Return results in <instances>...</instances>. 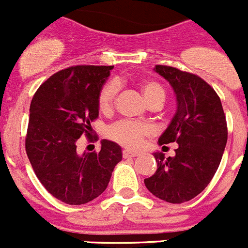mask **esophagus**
Here are the masks:
<instances>
[{"label":"esophagus","mask_w":248,"mask_h":248,"mask_svg":"<svg viewBox=\"0 0 248 248\" xmlns=\"http://www.w3.org/2000/svg\"><path fill=\"white\" fill-rule=\"evenodd\" d=\"M138 153L137 152H131V151H127V149H124V152H122V157L124 158H132V157H137Z\"/></svg>","instance_id":"34e87169"}]
</instances>
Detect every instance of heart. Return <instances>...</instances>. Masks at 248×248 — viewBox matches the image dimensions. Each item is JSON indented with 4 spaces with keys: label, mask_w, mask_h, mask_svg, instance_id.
<instances>
[{
    "label": "heart",
    "mask_w": 248,
    "mask_h": 248,
    "mask_svg": "<svg viewBox=\"0 0 248 248\" xmlns=\"http://www.w3.org/2000/svg\"><path fill=\"white\" fill-rule=\"evenodd\" d=\"M144 99L149 105L153 102H164L166 93L164 89L153 80H143L138 84ZM117 95V85L113 81L106 82L101 88L97 96V108L102 113H108L112 111L115 99ZM153 133V129L148 124L143 122L122 120L111 124L108 129V136L112 140L127 148H140L143 140Z\"/></svg>",
    "instance_id": "obj_1"
}]
</instances>
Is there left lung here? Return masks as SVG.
I'll return each mask as SVG.
<instances>
[{
    "label": "left lung",
    "instance_id": "obj_1",
    "mask_svg": "<svg viewBox=\"0 0 248 248\" xmlns=\"http://www.w3.org/2000/svg\"><path fill=\"white\" fill-rule=\"evenodd\" d=\"M177 95L178 108L159 144L178 143L174 157L155 153L158 168L144 179L147 189L171 204L202 193L217 170L227 142L221 100L204 79L173 66L155 65ZM166 147V146H163Z\"/></svg>",
    "mask_w": 248,
    "mask_h": 248
}]
</instances>
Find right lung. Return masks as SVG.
Instances as JSON below:
<instances>
[{"instance_id":"obj_1","label":"right lung","mask_w":248,"mask_h":248,"mask_svg":"<svg viewBox=\"0 0 248 248\" xmlns=\"http://www.w3.org/2000/svg\"><path fill=\"white\" fill-rule=\"evenodd\" d=\"M113 66L75 65L58 71L35 91L30 108L26 152L35 175L60 202L81 205L108 188L121 147L104 140L101 149L78 155L81 136L93 140L97 96Z\"/></svg>"}]
</instances>
